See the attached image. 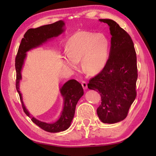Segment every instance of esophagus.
<instances>
[{
	"mask_svg": "<svg viewBox=\"0 0 156 156\" xmlns=\"http://www.w3.org/2000/svg\"><path fill=\"white\" fill-rule=\"evenodd\" d=\"M81 84H82V86H83V87L84 90L87 89V83L85 81H83V82H82Z\"/></svg>",
	"mask_w": 156,
	"mask_h": 156,
	"instance_id": "esophagus-1",
	"label": "esophagus"
}]
</instances>
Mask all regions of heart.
Masks as SVG:
<instances>
[{"instance_id":"heart-1","label":"heart","mask_w":156,"mask_h":156,"mask_svg":"<svg viewBox=\"0 0 156 156\" xmlns=\"http://www.w3.org/2000/svg\"><path fill=\"white\" fill-rule=\"evenodd\" d=\"M67 54L63 62L67 67L76 69L81 61L82 67L89 75L99 73L107 62L109 41L102 34L78 31L71 37L66 46Z\"/></svg>"}]
</instances>
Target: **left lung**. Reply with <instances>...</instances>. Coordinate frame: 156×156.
Listing matches in <instances>:
<instances>
[{"instance_id":"1","label":"left lung","mask_w":156,"mask_h":156,"mask_svg":"<svg viewBox=\"0 0 156 156\" xmlns=\"http://www.w3.org/2000/svg\"><path fill=\"white\" fill-rule=\"evenodd\" d=\"M109 26L111 48L107 62L101 72L88 83L89 89L98 91L101 105L97 114L103 123L123 120L136 97L138 78L136 53L127 32L114 20L99 19Z\"/></svg>"}]
</instances>
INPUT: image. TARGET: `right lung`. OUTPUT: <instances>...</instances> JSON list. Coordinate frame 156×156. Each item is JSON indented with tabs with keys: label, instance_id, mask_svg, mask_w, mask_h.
<instances>
[{
	"label": "right lung",
	"instance_id": "add662e5",
	"mask_svg": "<svg viewBox=\"0 0 156 156\" xmlns=\"http://www.w3.org/2000/svg\"><path fill=\"white\" fill-rule=\"evenodd\" d=\"M64 26V21L58 20L52 24L28 30L25 34L24 38H22V41H21L15 60V67L16 71V88L19 94L23 111L25 114L31 118L33 122L42 129L50 133H58V132L65 131L70 126L75 114L76 105L79 99L84 94L81 84L79 83L77 80L72 79V80L66 82L63 84V86L60 89V94L64 100L61 115L59 119L55 122L47 123L37 120L36 118L32 117L30 115V112L26 109L23 103L22 94L19 90V83L20 80L22 79L21 70L24 65V60L26 56H27L26 53L31 49L42 45L51 38L58 36L65 31Z\"/></svg>",
	"mask_w": 156,
	"mask_h": 156
}]
</instances>
